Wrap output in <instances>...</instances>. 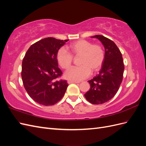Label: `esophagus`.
I'll return each mask as SVG.
<instances>
[{
  "instance_id": "1",
  "label": "esophagus",
  "mask_w": 146,
  "mask_h": 146,
  "mask_svg": "<svg viewBox=\"0 0 146 146\" xmlns=\"http://www.w3.org/2000/svg\"><path fill=\"white\" fill-rule=\"evenodd\" d=\"M68 83L69 84L72 83H80V82L74 81V80H68Z\"/></svg>"
}]
</instances>
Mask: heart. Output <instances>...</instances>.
Segmentation results:
<instances>
[{"label": "heart", "instance_id": "obj_1", "mask_svg": "<svg viewBox=\"0 0 146 146\" xmlns=\"http://www.w3.org/2000/svg\"><path fill=\"white\" fill-rule=\"evenodd\" d=\"M69 48L70 54L64 47L56 52V60L61 68L68 69L74 61V56H80L78 64L80 66L73 67L65 73L66 77L74 80H82L89 77L91 72H96L102 67L105 60V50L99 44L80 39L70 43Z\"/></svg>", "mask_w": 146, "mask_h": 146}]
</instances>
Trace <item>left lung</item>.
<instances>
[{
  "instance_id": "8db88e82",
  "label": "left lung",
  "mask_w": 146,
  "mask_h": 146,
  "mask_svg": "<svg viewBox=\"0 0 146 146\" xmlns=\"http://www.w3.org/2000/svg\"><path fill=\"white\" fill-rule=\"evenodd\" d=\"M105 47L104 62L99 74L88 81L90 90L85 94L86 100L92 104H102L115 96L123 79L124 64L120 50L112 40L102 35H95Z\"/></svg>"
}]
</instances>
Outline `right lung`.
Returning a JSON list of instances; mask_svg holds the SVG:
<instances>
[{"label": "right lung", "instance_id": "right-lung-1", "mask_svg": "<svg viewBox=\"0 0 146 146\" xmlns=\"http://www.w3.org/2000/svg\"><path fill=\"white\" fill-rule=\"evenodd\" d=\"M68 39L48 37L31 46L22 63L21 77L29 96L36 102L53 105L64 95L68 83L60 79L63 74L58 67L56 52Z\"/></svg>", "mask_w": 146, "mask_h": 146}]
</instances>
